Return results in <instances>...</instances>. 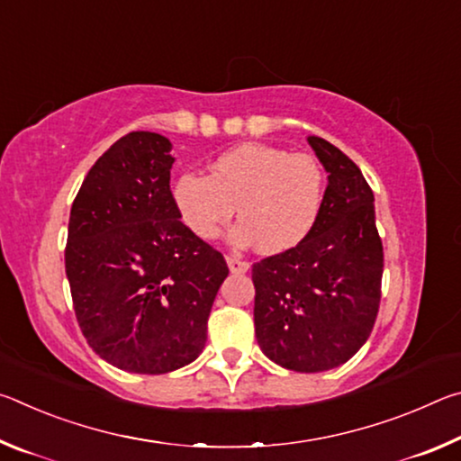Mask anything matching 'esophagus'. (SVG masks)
I'll return each mask as SVG.
<instances>
[{
	"mask_svg": "<svg viewBox=\"0 0 461 461\" xmlns=\"http://www.w3.org/2000/svg\"><path fill=\"white\" fill-rule=\"evenodd\" d=\"M225 260H228V267L233 275H244V272L249 268V264L246 260L238 258V256H225Z\"/></svg>",
	"mask_w": 461,
	"mask_h": 461,
	"instance_id": "1",
	"label": "esophagus"
}]
</instances>
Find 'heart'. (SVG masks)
<instances>
[{
  "mask_svg": "<svg viewBox=\"0 0 461 461\" xmlns=\"http://www.w3.org/2000/svg\"><path fill=\"white\" fill-rule=\"evenodd\" d=\"M325 173L311 154H291L270 144H241L217 156L212 176L186 173L175 199L183 221L201 240H215L233 215L236 244L256 241L276 254L299 244L321 212Z\"/></svg>",
  "mask_w": 461,
  "mask_h": 461,
  "instance_id": "b5f03b06",
  "label": "heart"
}]
</instances>
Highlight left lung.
<instances>
[{
  "instance_id": "left-lung-1",
  "label": "left lung",
  "mask_w": 461,
  "mask_h": 461,
  "mask_svg": "<svg viewBox=\"0 0 461 461\" xmlns=\"http://www.w3.org/2000/svg\"><path fill=\"white\" fill-rule=\"evenodd\" d=\"M307 142L330 185L305 240L252 267L254 327L272 362L323 372L346 364L370 338L384 252L362 170L327 140L309 136Z\"/></svg>"
}]
</instances>
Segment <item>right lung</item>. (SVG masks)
<instances>
[{
    "mask_svg": "<svg viewBox=\"0 0 461 461\" xmlns=\"http://www.w3.org/2000/svg\"><path fill=\"white\" fill-rule=\"evenodd\" d=\"M173 162L165 136L130 131L99 156L71 207L65 268L77 323L93 352L126 372L191 364L230 272L181 221Z\"/></svg>",
    "mask_w": 461,
    "mask_h": 461,
    "instance_id": "add662e5",
    "label": "right lung"
}]
</instances>
